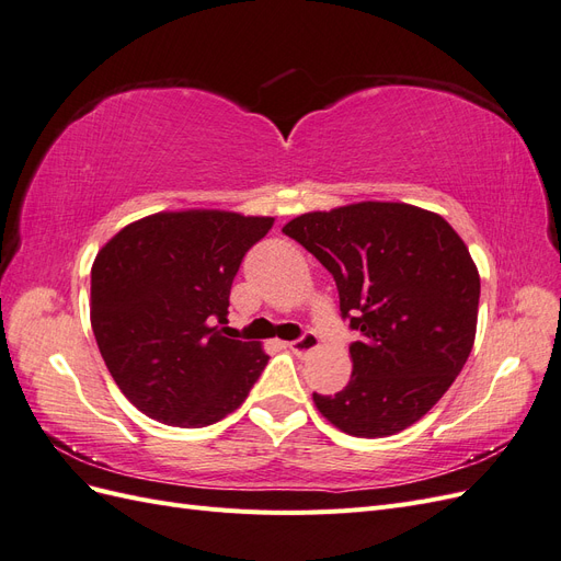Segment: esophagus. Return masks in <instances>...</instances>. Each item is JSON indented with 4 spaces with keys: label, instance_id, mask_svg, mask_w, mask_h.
<instances>
[{
    "label": "esophagus",
    "instance_id": "1",
    "mask_svg": "<svg viewBox=\"0 0 561 561\" xmlns=\"http://www.w3.org/2000/svg\"><path fill=\"white\" fill-rule=\"evenodd\" d=\"M318 346H320V339L313 332H304L299 339H295V342L287 344V348H290L295 355H309Z\"/></svg>",
    "mask_w": 561,
    "mask_h": 561
}]
</instances>
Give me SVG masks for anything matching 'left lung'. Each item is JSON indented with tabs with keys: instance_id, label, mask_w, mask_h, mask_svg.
I'll return each mask as SVG.
<instances>
[{
	"instance_id": "obj_1",
	"label": "left lung",
	"mask_w": 561,
	"mask_h": 561,
	"mask_svg": "<svg viewBox=\"0 0 561 561\" xmlns=\"http://www.w3.org/2000/svg\"><path fill=\"white\" fill-rule=\"evenodd\" d=\"M325 266L339 311L358 330L353 375L318 412L355 437L412 426L447 393L474 342L480 274L445 217L365 201L307 213L283 227Z\"/></svg>"
}]
</instances>
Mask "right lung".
Wrapping results in <instances>:
<instances>
[{
    "label": "right lung",
    "instance_id": "obj_1",
    "mask_svg": "<svg viewBox=\"0 0 561 561\" xmlns=\"http://www.w3.org/2000/svg\"><path fill=\"white\" fill-rule=\"evenodd\" d=\"M274 217L157 213L118 231L91 271V325L122 393L149 419L203 428L239 410L268 355L213 328Z\"/></svg>",
    "mask_w": 561,
    "mask_h": 561
}]
</instances>
